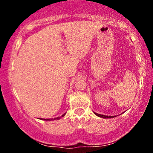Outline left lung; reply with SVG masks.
<instances>
[{
	"mask_svg": "<svg viewBox=\"0 0 153 153\" xmlns=\"http://www.w3.org/2000/svg\"><path fill=\"white\" fill-rule=\"evenodd\" d=\"M94 114H96V116H98V117H101V118H104V119H108V118H113V117H114V116H106V115H102V114H97V113H95Z\"/></svg>",
	"mask_w": 153,
	"mask_h": 153,
	"instance_id": "1",
	"label": "left lung"
}]
</instances>
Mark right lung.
<instances>
[{"mask_svg":"<svg viewBox=\"0 0 153 153\" xmlns=\"http://www.w3.org/2000/svg\"><path fill=\"white\" fill-rule=\"evenodd\" d=\"M65 114H66V113H65L64 114H62L61 117H57V118H54V119H42V120H45V121H53V120H56V119L57 120V119H60L61 117H63Z\"/></svg>","mask_w":153,"mask_h":153,"instance_id":"right-lung-1","label":"right lung"}]
</instances>
